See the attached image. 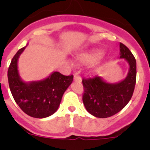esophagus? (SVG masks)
<instances>
[{
    "label": "esophagus",
    "instance_id": "esophagus-1",
    "mask_svg": "<svg viewBox=\"0 0 150 150\" xmlns=\"http://www.w3.org/2000/svg\"><path fill=\"white\" fill-rule=\"evenodd\" d=\"M74 81H77V82H81V78L78 75H74Z\"/></svg>",
    "mask_w": 150,
    "mask_h": 150
}]
</instances>
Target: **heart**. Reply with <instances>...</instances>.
Returning a JSON list of instances; mask_svg holds the SVG:
<instances>
[{"instance_id":"1","label":"heart","mask_w":150,"mask_h":150,"mask_svg":"<svg viewBox=\"0 0 150 150\" xmlns=\"http://www.w3.org/2000/svg\"><path fill=\"white\" fill-rule=\"evenodd\" d=\"M102 52L98 50L82 53L77 57L78 61L83 64H93L101 58ZM99 65V64H98Z\"/></svg>"}]
</instances>
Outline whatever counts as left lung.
Wrapping results in <instances>:
<instances>
[{
  "label": "left lung",
  "mask_w": 150,
  "mask_h": 150,
  "mask_svg": "<svg viewBox=\"0 0 150 150\" xmlns=\"http://www.w3.org/2000/svg\"><path fill=\"white\" fill-rule=\"evenodd\" d=\"M120 59L128 62L126 77L117 83H108L100 76L83 79V102L91 115L99 118L111 117L122 110L132 97L137 78V62L132 53L120 43Z\"/></svg>",
  "instance_id": "obj_1"
}]
</instances>
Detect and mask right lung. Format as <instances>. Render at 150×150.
<instances>
[{
  "instance_id": "add662e5",
  "label": "right lung",
  "mask_w": 150,
  "mask_h": 150,
  "mask_svg": "<svg viewBox=\"0 0 150 150\" xmlns=\"http://www.w3.org/2000/svg\"><path fill=\"white\" fill-rule=\"evenodd\" d=\"M28 45L16 52L8 67L10 91L24 112L35 118H45L58 110L63 94L72 83L73 75L53 72L41 81L25 82L19 75L18 60Z\"/></svg>"
}]
</instances>
